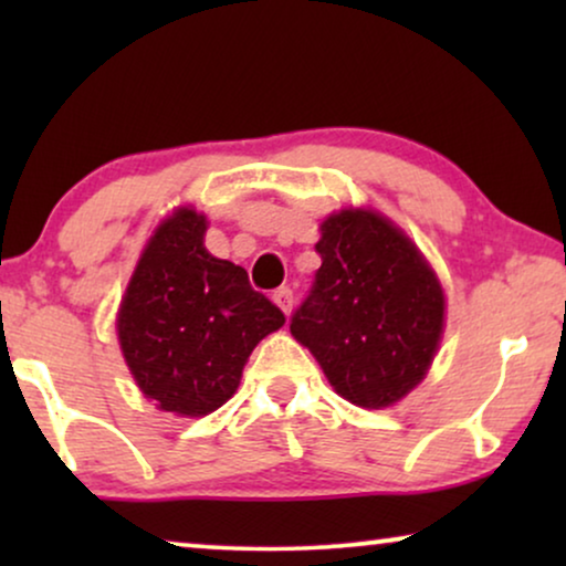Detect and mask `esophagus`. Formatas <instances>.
Wrapping results in <instances>:
<instances>
[{"mask_svg": "<svg viewBox=\"0 0 566 566\" xmlns=\"http://www.w3.org/2000/svg\"><path fill=\"white\" fill-rule=\"evenodd\" d=\"M273 301L277 304V308H281L285 316H289L291 308H293V291L291 289H277L273 293Z\"/></svg>", "mask_w": 566, "mask_h": 566, "instance_id": "1", "label": "esophagus"}]
</instances>
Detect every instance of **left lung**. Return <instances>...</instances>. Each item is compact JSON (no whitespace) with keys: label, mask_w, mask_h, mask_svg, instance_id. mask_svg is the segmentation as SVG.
I'll use <instances>...</instances> for the list:
<instances>
[{"label":"left lung","mask_w":566,"mask_h":566,"mask_svg":"<svg viewBox=\"0 0 566 566\" xmlns=\"http://www.w3.org/2000/svg\"><path fill=\"white\" fill-rule=\"evenodd\" d=\"M322 268L291 319L339 397L397 405L428 374L446 322L436 270L376 211L343 208L322 221Z\"/></svg>","instance_id":"1"}]
</instances>
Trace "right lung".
I'll use <instances>...</instances> for the list:
<instances>
[{
    "mask_svg": "<svg viewBox=\"0 0 566 566\" xmlns=\"http://www.w3.org/2000/svg\"><path fill=\"white\" fill-rule=\"evenodd\" d=\"M206 216L188 206L161 221L118 312L138 389L180 417H203L231 399L254 345L285 324L244 268L206 250Z\"/></svg>",
    "mask_w": 566,
    "mask_h": 566,
    "instance_id": "right-lung-1",
    "label": "right lung"
}]
</instances>
